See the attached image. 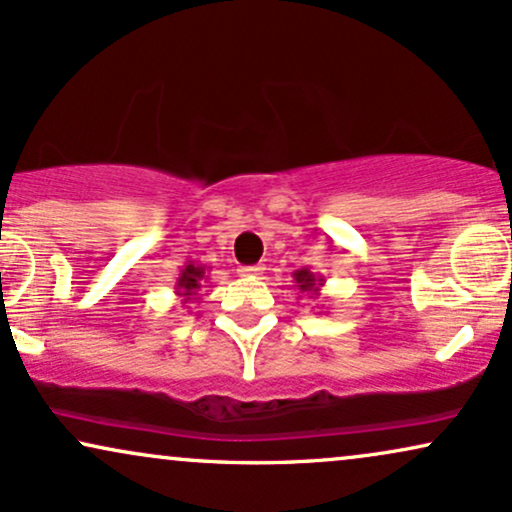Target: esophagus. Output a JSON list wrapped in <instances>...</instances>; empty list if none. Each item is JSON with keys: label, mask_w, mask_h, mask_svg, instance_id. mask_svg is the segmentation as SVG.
<instances>
[{"label": "esophagus", "mask_w": 512, "mask_h": 512, "mask_svg": "<svg viewBox=\"0 0 512 512\" xmlns=\"http://www.w3.org/2000/svg\"><path fill=\"white\" fill-rule=\"evenodd\" d=\"M263 270H266V268H263L261 263H256V266H239L237 273L242 277H261Z\"/></svg>", "instance_id": "34e87169"}]
</instances>
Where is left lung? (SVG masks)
Wrapping results in <instances>:
<instances>
[{"label":"left lung","instance_id":"obj_1","mask_svg":"<svg viewBox=\"0 0 512 512\" xmlns=\"http://www.w3.org/2000/svg\"><path fill=\"white\" fill-rule=\"evenodd\" d=\"M294 282L301 294H308L311 299H318L320 289L325 285V277L311 273V268H301V270H294Z\"/></svg>","mask_w":512,"mask_h":512}]
</instances>
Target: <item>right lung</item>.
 <instances>
[{
    "mask_svg": "<svg viewBox=\"0 0 512 512\" xmlns=\"http://www.w3.org/2000/svg\"><path fill=\"white\" fill-rule=\"evenodd\" d=\"M206 266L201 263L187 261V266H182L178 280H175V294L180 296L182 304H189V301H197L199 296L197 292L201 289V282L208 280L206 275Z\"/></svg>",
    "mask_w": 512,
    "mask_h": 512,
    "instance_id": "obj_1",
    "label": "right lung"
}]
</instances>
